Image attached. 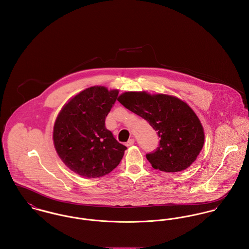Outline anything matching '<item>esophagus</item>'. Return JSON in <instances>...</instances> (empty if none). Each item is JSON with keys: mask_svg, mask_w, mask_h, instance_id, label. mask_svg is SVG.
<instances>
[{"mask_svg": "<svg viewBox=\"0 0 249 249\" xmlns=\"http://www.w3.org/2000/svg\"><path fill=\"white\" fill-rule=\"evenodd\" d=\"M134 143H135V139L134 138H131V139H129L127 142H126V146H132V145H134Z\"/></svg>", "mask_w": 249, "mask_h": 249, "instance_id": "obj_1", "label": "esophagus"}]
</instances>
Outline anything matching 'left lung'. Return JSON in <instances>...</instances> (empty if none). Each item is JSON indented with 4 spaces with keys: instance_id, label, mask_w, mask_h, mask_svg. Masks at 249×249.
Instances as JSON below:
<instances>
[{
    "instance_id": "1",
    "label": "left lung",
    "mask_w": 249,
    "mask_h": 249,
    "mask_svg": "<svg viewBox=\"0 0 249 249\" xmlns=\"http://www.w3.org/2000/svg\"><path fill=\"white\" fill-rule=\"evenodd\" d=\"M117 100L158 131L160 145L146 155L152 167L167 173L183 171L196 160L204 144L203 127L187 103L168 94L127 91Z\"/></svg>"
}]
</instances>
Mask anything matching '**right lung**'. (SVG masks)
I'll return each mask as SVG.
<instances>
[{"label": "right lung", "instance_id": "1", "mask_svg": "<svg viewBox=\"0 0 249 249\" xmlns=\"http://www.w3.org/2000/svg\"><path fill=\"white\" fill-rule=\"evenodd\" d=\"M117 95V89L109 90L103 86L88 88L70 99L56 118V152L65 165L84 178L111 173L127 149L105 127Z\"/></svg>", "mask_w": 249, "mask_h": 249}]
</instances>
